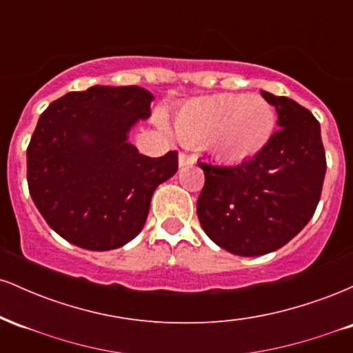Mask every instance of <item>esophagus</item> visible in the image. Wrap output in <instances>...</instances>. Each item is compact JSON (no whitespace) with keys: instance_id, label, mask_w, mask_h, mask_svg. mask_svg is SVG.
<instances>
[{"instance_id":"1","label":"esophagus","mask_w":353,"mask_h":353,"mask_svg":"<svg viewBox=\"0 0 353 353\" xmlns=\"http://www.w3.org/2000/svg\"><path fill=\"white\" fill-rule=\"evenodd\" d=\"M192 163H194V159L189 156V154H185V152L179 154V168H185V165H189Z\"/></svg>"}]
</instances>
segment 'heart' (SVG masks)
Segmentation results:
<instances>
[{
	"label": "heart",
	"mask_w": 353,
	"mask_h": 353,
	"mask_svg": "<svg viewBox=\"0 0 353 353\" xmlns=\"http://www.w3.org/2000/svg\"><path fill=\"white\" fill-rule=\"evenodd\" d=\"M275 128L272 106L261 96L194 98L177 109L174 129L182 143H205L225 163H244L265 148Z\"/></svg>",
	"instance_id": "obj_1"
}]
</instances>
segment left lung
<instances>
[{
	"label": "left lung",
	"instance_id": "8db88e82",
	"mask_svg": "<svg viewBox=\"0 0 353 353\" xmlns=\"http://www.w3.org/2000/svg\"><path fill=\"white\" fill-rule=\"evenodd\" d=\"M279 114V129L252 159L197 163L205 184L197 217L212 242L230 254L257 257L281 249L317 209L327 163L320 124L285 96L261 91Z\"/></svg>",
	"mask_w": 353,
	"mask_h": 353
}]
</instances>
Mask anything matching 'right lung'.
Returning a JSON list of instances; mask_svg holds the SVG:
<instances>
[{"instance_id": "1", "label": "right lung", "mask_w": 353, "mask_h": 353, "mask_svg": "<svg viewBox=\"0 0 353 353\" xmlns=\"http://www.w3.org/2000/svg\"><path fill=\"white\" fill-rule=\"evenodd\" d=\"M152 99L139 86H92L39 116L26 151L28 188L48 225L71 244H128L144 228L154 190L176 174V151L148 157L129 143Z\"/></svg>"}]
</instances>
